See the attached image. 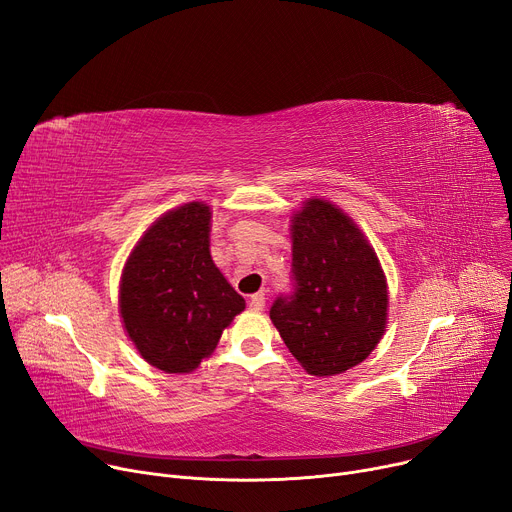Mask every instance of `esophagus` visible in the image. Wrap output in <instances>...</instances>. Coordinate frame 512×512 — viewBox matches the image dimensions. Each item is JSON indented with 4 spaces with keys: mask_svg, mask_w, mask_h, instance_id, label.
<instances>
[{
    "mask_svg": "<svg viewBox=\"0 0 512 512\" xmlns=\"http://www.w3.org/2000/svg\"><path fill=\"white\" fill-rule=\"evenodd\" d=\"M249 307L255 309V311H263V307H265V294L263 292L253 294V297L249 299Z\"/></svg>",
    "mask_w": 512,
    "mask_h": 512,
    "instance_id": "1",
    "label": "esophagus"
}]
</instances>
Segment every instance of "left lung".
Wrapping results in <instances>:
<instances>
[{
    "label": "left lung",
    "mask_w": 512,
    "mask_h": 512,
    "mask_svg": "<svg viewBox=\"0 0 512 512\" xmlns=\"http://www.w3.org/2000/svg\"><path fill=\"white\" fill-rule=\"evenodd\" d=\"M386 278L355 222L311 199L292 220V290L270 309L288 351L311 375H336L371 355L386 328Z\"/></svg>",
    "instance_id": "1"
}]
</instances>
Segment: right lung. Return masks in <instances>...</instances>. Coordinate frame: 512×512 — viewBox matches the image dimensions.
Returning a JSON list of instances; mask_svg holds the SVG:
<instances>
[{
    "mask_svg": "<svg viewBox=\"0 0 512 512\" xmlns=\"http://www.w3.org/2000/svg\"><path fill=\"white\" fill-rule=\"evenodd\" d=\"M209 222L211 211L199 201L161 215L122 274L124 328L143 359L166 373L197 369L245 309L211 261Z\"/></svg>",
    "mask_w": 512,
    "mask_h": 512,
    "instance_id": "right-lung-1",
    "label": "right lung"
}]
</instances>
